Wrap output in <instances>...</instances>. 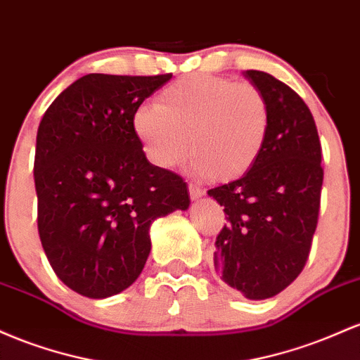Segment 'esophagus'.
Segmentation results:
<instances>
[{"mask_svg":"<svg viewBox=\"0 0 360 360\" xmlns=\"http://www.w3.org/2000/svg\"><path fill=\"white\" fill-rule=\"evenodd\" d=\"M188 192H191V199L192 200L200 199V197L204 195V191H202V188L197 184H192V181L188 184Z\"/></svg>","mask_w":360,"mask_h":360,"instance_id":"esophagus-1","label":"esophagus"}]
</instances>
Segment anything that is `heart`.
<instances>
[{
  "instance_id": "1",
  "label": "heart",
  "mask_w": 360,
  "mask_h": 360,
  "mask_svg": "<svg viewBox=\"0 0 360 360\" xmlns=\"http://www.w3.org/2000/svg\"><path fill=\"white\" fill-rule=\"evenodd\" d=\"M272 112L252 83L212 75H191L168 84L158 102L132 115V132L153 165L169 168L184 158L212 180L229 181L253 168L269 139Z\"/></svg>"
}]
</instances>
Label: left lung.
I'll return each instance as SVG.
<instances>
[{"mask_svg": "<svg viewBox=\"0 0 360 360\" xmlns=\"http://www.w3.org/2000/svg\"><path fill=\"white\" fill-rule=\"evenodd\" d=\"M243 76L267 96L269 139L248 173L207 193L228 216L214 267L229 288L260 301L288 288L308 260L320 212L321 144L308 105L292 88L264 71Z\"/></svg>", "mask_w": 360, "mask_h": 360, "instance_id": "1", "label": "left lung"}]
</instances>
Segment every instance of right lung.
Returning <instances> with one entry per match:
<instances>
[{
    "instance_id": "1",
    "label": "right lung",
    "mask_w": 360,
    "mask_h": 360,
    "mask_svg": "<svg viewBox=\"0 0 360 360\" xmlns=\"http://www.w3.org/2000/svg\"><path fill=\"white\" fill-rule=\"evenodd\" d=\"M169 78L91 72L40 120L39 236L56 276L82 296L127 289L151 252L153 221L191 204L184 179L149 163L132 132L136 108Z\"/></svg>"
}]
</instances>
